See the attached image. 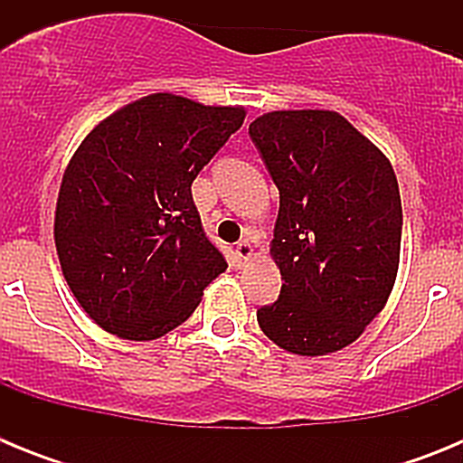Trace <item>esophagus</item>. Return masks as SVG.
<instances>
[{"label": "esophagus", "mask_w": 463, "mask_h": 463, "mask_svg": "<svg viewBox=\"0 0 463 463\" xmlns=\"http://www.w3.org/2000/svg\"><path fill=\"white\" fill-rule=\"evenodd\" d=\"M234 255H236V260H239V261H248V260H250V257L255 255V252H252V245H250V241H248V239L239 241V243H236V250H234Z\"/></svg>", "instance_id": "esophagus-1"}]
</instances>
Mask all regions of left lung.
Returning <instances> with one entry per match:
<instances>
[{
  "instance_id": "obj_1",
  "label": "left lung",
  "mask_w": 463,
  "mask_h": 463,
  "mask_svg": "<svg viewBox=\"0 0 463 463\" xmlns=\"http://www.w3.org/2000/svg\"><path fill=\"white\" fill-rule=\"evenodd\" d=\"M250 138L280 192L271 257L282 288L257 322L288 353H336L394 288L403 227L394 169L334 110H271Z\"/></svg>"
}]
</instances>
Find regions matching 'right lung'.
<instances>
[{
	"mask_svg": "<svg viewBox=\"0 0 463 463\" xmlns=\"http://www.w3.org/2000/svg\"><path fill=\"white\" fill-rule=\"evenodd\" d=\"M243 120V106L157 92L101 120L73 153L55 248L73 297L101 329L127 341L165 336L224 273L192 181Z\"/></svg>",
	"mask_w": 463,
	"mask_h": 463,
	"instance_id": "obj_1",
	"label": "right lung"
}]
</instances>
